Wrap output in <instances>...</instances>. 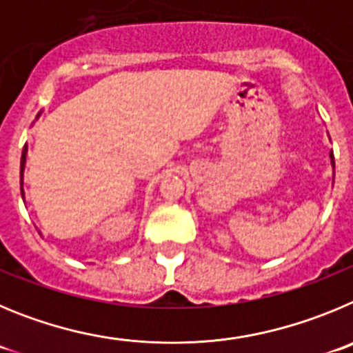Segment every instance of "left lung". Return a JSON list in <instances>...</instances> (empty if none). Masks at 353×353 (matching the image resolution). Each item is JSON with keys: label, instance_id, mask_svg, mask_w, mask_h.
Listing matches in <instances>:
<instances>
[{"label": "left lung", "instance_id": "1", "mask_svg": "<svg viewBox=\"0 0 353 353\" xmlns=\"http://www.w3.org/2000/svg\"><path fill=\"white\" fill-rule=\"evenodd\" d=\"M329 157H331V163H332V169H334V154H329Z\"/></svg>", "mask_w": 353, "mask_h": 353}]
</instances>
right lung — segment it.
<instances>
[{
  "label": "right lung",
  "instance_id": "right-lung-1",
  "mask_svg": "<svg viewBox=\"0 0 353 353\" xmlns=\"http://www.w3.org/2000/svg\"><path fill=\"white\" fill-rule=\"evenodd\" d=\"M38 116H40V114H38ZM26 154H28V145H24V149H22V157H21V195H22V200H24V190H22V177H24V167H26Z\"/></svg>",
  "mask_w": 353,
  "mask_h": 353
}]
</instances>
